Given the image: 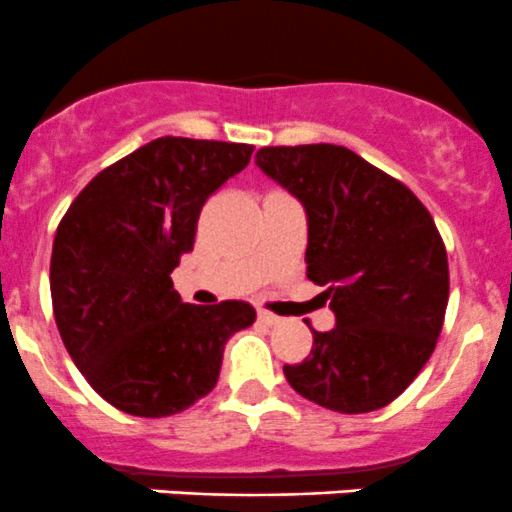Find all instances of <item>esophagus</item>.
I'll list each match as a JSON object with an SVG mask.
<instances>
[{
  "label": "esophagus",
  "mask_w": 512,
  "mask_h": 512,
  "mask_svg": "<svg viewBox=\"0 0 512 512\" xmlns=\"http://www.w3.org/2000/svg\"><path fill=\"white\" fill-rule=\"evenodd\" d=\"M258 321L266 323V326H276V323L281 321V318L273 316V313H268V311H258Z\"/></svg>",
  "instance_id": "34e87169"
}]
</instances>
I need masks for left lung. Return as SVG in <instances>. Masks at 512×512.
Listing matches in <instances>:
<instances>
[{
	"instance_id": "1",
	"label": "left lung",
	"mask_w": 512,
	"mask_h": 512,
	"mask_svg": "<svg viewBox=\"0 0 512 512\" xmlns=\"http://www.w3.org/2000/svg\"><path fill=\"white\" fill-rule=\"evenodd\" d=\"M258 169L306 209V276L326 286L336 326L313 331L296 393L338 413L396 401L426 366L448 306V256L408 186L336 144L263 146Z\"/></svg>"
}]
</instances>
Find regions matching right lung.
I'll return each instance as SVG.
<instances>
[{
	"label": "right lung",
	"mask_w": 512,
	"mask_h": 512,
	"mask_svg": "<svg viewBox=\"0 0 512 512\" xmlns=\"http://www.w3.org/2000/svg\"><path fill=\"white\" fill-rule=\"evenodd\" d=\"M251 154L161 136L99 171L59 224L49 266L59 336L89 386L129 416L194 406L219 381L226 341L256 321L246 301L184 303L171 281L201 206Z\"/></svg>",
	"instance_id": "obj_1"
}]
</instances>
